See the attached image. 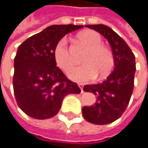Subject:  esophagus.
Returning a JSON list of instances; mask_svg holds the SVG:
<instances>
[{
    "instance_id": "esophagus-1",
    "label": "esophagus",
    "mask_w": 148,
    "mask_h": 148,
    "mask_svg": "<svg viewBox=\"0 0 148 148\" xmlns=\"http://www.w3.org/2000/svg\"><path fill=\"white\" fill-rule=\"evenodd\" d=\"M78 86H79V87H80V89H81V92H82V93L84 92V90H83V85H82V84H79V85H78Z\"/></svg>"
}]
</instances>
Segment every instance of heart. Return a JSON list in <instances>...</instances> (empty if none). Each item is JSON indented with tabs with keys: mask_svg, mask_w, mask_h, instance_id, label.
<instances>
[{
	"mask_svg": "<svg viewBox=\"0 0 148 148\" xmlns=\"http://www.w3.org/2000/svg\"><path fill=\"white\" fill-rule=\"evenodd\" d=\"M77 39L87 49L82 62L85 64L73 68L69 73L72 80L85 83L97 75L104 78L112 71L114 67V55L111 49L103 46L101 36L92 30H85L77 35ZM53 57L57 66L64 72L72 68L73 61L72 54L67 46L66 40H59L53 49Z\"/></svg>",
	"mask_w": 148,
	"mask_h": 148,
	"instance_id": "1",
	"label": "heart"
}]
</instances>
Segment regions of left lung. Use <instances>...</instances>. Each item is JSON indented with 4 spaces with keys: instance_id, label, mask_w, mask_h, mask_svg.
<instances>
[{
    "instance_id": "left-lung-1",
    "label": "left lung",
    "mask_w": 148,
    "mask_h": 148,
    "mask_svg": "<svg viewBox=\"0 0 148 148\" xmlns=\"http://www.w3.org/2000/svg\"><path fill=\"white\" fill-rule=\"evenodd\" d=\"M108 40L114 55V70L100 84L86 85L84 91L97 97L93 106L82 109L83 117L94 124H109L119 119L125 111L133 94L135 57L124 40L105 25H87Z\"/></svg>"
}]
</instances>
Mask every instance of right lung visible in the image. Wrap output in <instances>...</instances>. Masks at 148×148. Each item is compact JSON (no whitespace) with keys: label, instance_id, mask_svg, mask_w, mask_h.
<instances>
[{"label":"right lung","instance_id":"1","mask_svg":"<svg viewBox=\"0 0 148 148\" xmlns=\"http://www.w3.org/2000/svg\"><path fill=\"white\" fill-rule=\"evenodd\" d=\"M82 27L53 25L18 47L14 63V92L19 108L29 117L51 118L59 112L64 97L81 92L77 84L56 66L53 49L66 34Z\"/></svg>","mask_w":148,"mask_h":148}]
</instances>
